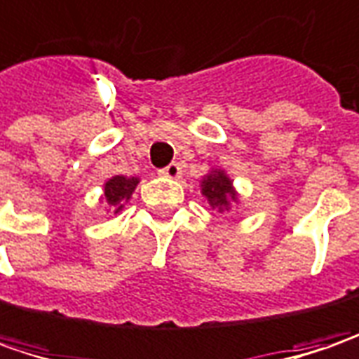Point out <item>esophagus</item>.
<instances>
[{"mask_svg": "<svg viewBox=\"0 0 359 359\" xmlns=\"http://www.w3.org/2000/svg\"><path fill=\"white\" fill-rule=\"evenodd\" d=\"M158 172H161L163 177H166V179H179L180 172H182V166H180L179 163H170L168 166L161 168Z\"/></svg>", "mask_w": 359, "mask_h": 359, "instance_id": "34e87169", "label": "esophagus"}]
</instances>
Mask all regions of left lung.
Instances as JSON below:
<instances>
[{
	"label": "left lung",
	"mask_w": 359,
	"mask_h": 359,
	"mask_svg": "<svg viewBox=\"0 0 359 359\" xmlns=\"http://www.w3.org/2000/svg\"><path fill=\"white\" fill-rule=\"evenodd\" d=\"M203 195L207 196L212 209L223 210L231 207L233 201H237V193L233 191V182L223 170H210L203 179Z\"/></svg>",
	"instance_id": "left-lung-1"
}]
</instances>
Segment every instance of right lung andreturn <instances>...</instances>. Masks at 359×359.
Listing matches in <instances>:
<instances>
[{
    "label": "right lung",
    "mask_w": 359,
    "mask_h": 359,
    "mask_svg": "<svg viewBox=\"0 0 359 359\" xmlns=\"http://www.w3.org/2000/svg\"><path fill=\"white\" fill-rule=\"evenodd\" d=\"M136 184H138L136 177L126 179V177H120V175L112 177V179L104 184V198H106L108 205L114 207V212H120V210L124 209V203L130 198L134 189H136Z\"/></svg>",
    "instance_id": "add662e5"
}]
</instances>
